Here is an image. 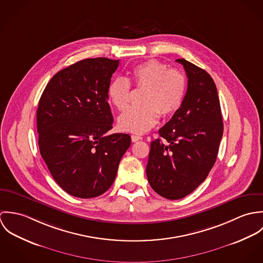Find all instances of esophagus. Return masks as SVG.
<instances>
[{
	"instance_id": "1",
	"label": "esophagus",
	"mask_w": 263,
	"mask_h": 263,
	"mask_svg": "<svg viewBox=\"0 0 263 263\" xmlns=\"http://www.w3.org/2000/svg\"><path fill=\"white\" fill-rule=\"evenodd\" d=\"M143 138L141 136H138V135H133L132 136V141L135 143V142H138V141H141Z\"/></svg>"
}]
</instances>
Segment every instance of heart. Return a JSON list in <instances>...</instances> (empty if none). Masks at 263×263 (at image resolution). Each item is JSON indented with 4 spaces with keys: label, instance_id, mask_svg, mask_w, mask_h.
Wrapping results in <instances>:
<instances>
[{
    "label": "heart",
    "instance_id": "b5f03b06",
    "mask_svg": "<svg viewBox=\"0 0 263 263\" xmlns=\"http://www.w3.org/2000/svg\"><path fill=\"white\" fill-rule=\"evenodd\" d=\"M145 89L142 106L130 107L118 116L121 130L144 134L159 120L160 113L167 117L181 107L187 88L184 74L157 60H150L135 67L128 80L116 78L108 86V99L118 110L126 108L129 100L130 84Z\"/></svg>",
    "mask_w": 263,
    "mask_h": 263
}]
</instances>
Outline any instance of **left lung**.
I'll return each mask as SVG.
<instances>
[{"mask_svg":"<svg viewBox=\"0 0 263 263\" xmlns=\"http://www.w3.org/2000/svg\"><path fill=\"white\" fill-rule=\"evenodd\" d=\"M187 76L181 107L151 143L147 177L158 194L180 199L198 187L213 168L224 124L213 78L184 59L176 60Z\"/></svg>","mask_w":263,"mask_h":263,"instance_id":"left-lung-1","label":"left lung"}]
</instances>
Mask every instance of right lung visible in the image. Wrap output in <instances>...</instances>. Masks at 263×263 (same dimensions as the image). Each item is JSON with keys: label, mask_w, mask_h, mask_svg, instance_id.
Masks as SVG:
<instances>
[{"label": "right lung", "mask_w": 263, "mask_h": 263, "mask_svg": "<svg viewBox=\"0 0 263 263\" xmlns=\"http://www.w3.org/2000/svg\"><path fill=\"white\" fill-rule=\"evenodd\" d=\"M118 60L86 59L60 71L38 103V146L55 182L80 198L96 197L112 185L130 146L112 128L108 86Z\"/></svg>", "instance_id": "add662e5"}]
</instances>
